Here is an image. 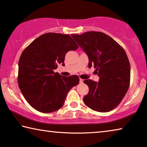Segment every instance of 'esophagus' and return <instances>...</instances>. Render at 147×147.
Segmentation results:
<instances>
[{
  "label": "esophagus",
  "instance_id": "34e87169",
  "mask_svg": "<svg viewBox=\"0 0 147 147\" xmlns=\"http://www.w3.org/2000/svg\"><path fill=\"white\" fill-rule=\"evenodd\" d=\"M83 81H84V80H83L82 79H81V78H80V83H82Z\"/></svg>",
  "mask_w": 147,
  "mask_h": 147
}]
</instances>
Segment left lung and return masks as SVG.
Returning a JSON list of instances; mask_svg holds the SVG:
<instances>
[{
    "label": "left lung",
    "instance_id": "1",
    "mask_svg": "<svg viewBox=\"0 0 147 147\" xmlns=\"http://www.w3.org/2000/svg\"><path fill=\"white\" fill-rule=\"evenodd\" d=\"M72 37L88 57V67H94L98 82L85 80L89 88L83 101L88 108L99 112L115 108L127 92L131 68L127 55L119 43L104 33L87 32Z\"/></svg>",
    "mask_w": 147,
    "mask_h": 147
}]
</instances>
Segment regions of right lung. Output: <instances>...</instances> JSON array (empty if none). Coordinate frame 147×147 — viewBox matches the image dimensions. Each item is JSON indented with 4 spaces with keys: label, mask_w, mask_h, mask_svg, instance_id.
I'll return each instance as SVG.
<instances>
[{
    "label": "right lung",
    "mask_w": 147,
    "mask_h": 147,
    "mask_svg": "<svg viewBox=\"0 0 147 147\" xmlns=\"http://www.w3.org/2000/svg\"><path fill=\"white\" fill-rule=\"evenodd\" d=\"M78 46L68 34L47 33L24 50L18 63V86L29 104L42 113H51L64 104L67 95L79 82L77 75L64 76L54 73L64 66L68 51Z\"/></svg>",
    "instance_id": "right-lung-1"
}]
</instances>
